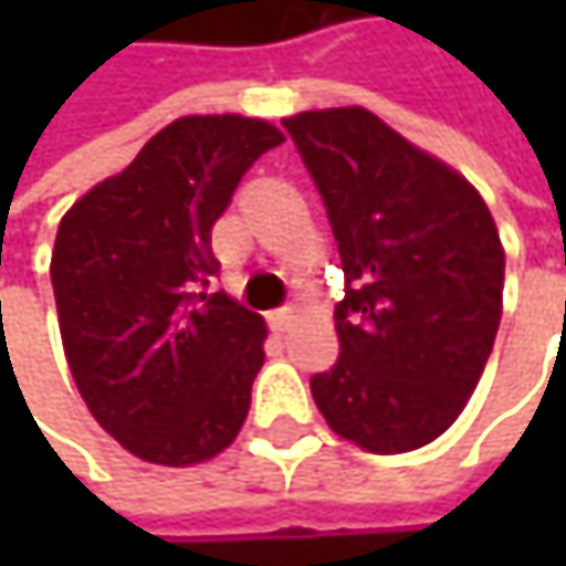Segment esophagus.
<instances>
[{
	"mask_svg": "<svg viewBox=\"0 0 566 566\" xmlns=\"http://www.w3.org/2000/svg\"><path fill=\"white\" fill-rule=\"evenodd\" d=\"M294 317H297V311H294V307H282V311H275L269 321H272V327H275V331H287V327L294 324Z\"/></svg>",
	"mask_w": 566,
	"mask_h": 566,
	"instance_id": "34e87169",
	"label": "esophagus"
}]
</instances>
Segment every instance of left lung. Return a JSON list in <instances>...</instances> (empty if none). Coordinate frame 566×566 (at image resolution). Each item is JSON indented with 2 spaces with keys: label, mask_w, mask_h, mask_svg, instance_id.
<instances>
[{
  "label": "left lung",
  "mask_w": 566,
  "mask_h": 566,
  "mask_svg": "<svg viewBox=\"0 0 566 566\" xmlns=\"http://www.w3.org/2000/svg\"><path fill=\"white\" fill-rule=\"evenodd\" d=\"M340 249V357L311 377L327 426L377 455L439 439L489 364L505 245L479 189L367 107L282 120Z\"/></svg>",
  "instance_id": "1"
}]
</instances>
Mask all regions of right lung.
I'll return each mask as SVG.
<instances>
[{
  "mask_svg": "<svg viewBox=\"0 0 566 566\" xmlns=\"http://www.w3.org/2000/svg\"><path fill=\"white\" fill-rule=\"evenodd\" d=\"M284 134L242 114H189L91 186L52 252L64 360L91 416L154 465H199L249 416L269 327L209 294V232L242 172Z\"/></svg>",
  "mask_w": 566,
  "mask_h": 566,
  "instance_id": "right-lung-1",
  "label": "right lung"
}]
</instances>
